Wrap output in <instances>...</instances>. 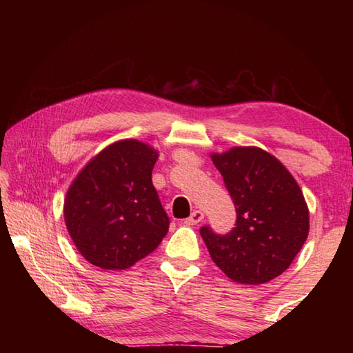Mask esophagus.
I'll use <instances>...</instances> for the list:
<instances>
[{"mask_svg": "<svg viewBox=\"0 0 353 353\" xmlns=\"http://www.w3.org/2000/svg\"><path fill=\"white\" fill-rule=\"evenodd\" d=\"M202 219H204V213H202L201 210H194L193 213H191L190 218L185 219V224H187V225H196V224H199Z\"/></svg>", "mask_w": 353, "mask_h": 353, "instance_id": "obj_1", "label": "esophagus"}]
</instances>
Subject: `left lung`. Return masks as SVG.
<instances>
[{
    "instance_id": "1",
    "label": "left lung",
    "mask_w": 353,
    "mask_h": 353,
    "mask_svg": "<svg viewBox=\"0 0 353 353\" xmlns=\"http://www.w3.org/2000/svg\"><path fill=\"white\" fill-rule=\"evenodd\" d=\"M212 160L236 210V224L218 235L208 225L201 236L212 260L238 283L260 285L288 270L310 230L305 198L294 177L270 152L236 146Z\"/></svg>"
}]
</instances>
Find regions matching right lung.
Here are the masks:
<instances>
[{
    "label": "right lung",
    "instance_id": "obj_1",
    "mask_svg": "<svg viewBox=\"0 0 353 353\" xmlns=\"http://www.w3.org/2000/svg\"><path fill=\"white\" fill-rule=\"evenodd\" d=\"M159 152L119 140L83 166L67 191L63 216L76 249L101 270H128L154 252L170 218L152 185Z\"/></svg>",
    "mask_w": 353,
    "mask_h": 353
}]
</instances>
